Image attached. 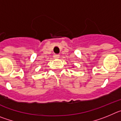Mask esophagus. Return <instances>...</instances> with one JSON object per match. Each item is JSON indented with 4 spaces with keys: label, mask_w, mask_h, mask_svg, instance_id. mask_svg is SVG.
<instances>
[{
    "label": "esophagus",
    "mask_w": 121,
    "mask_h": 121,
    "mask_svg": "<svg viewBox=\"0 0 121 121\" xmlns=\"http://www.w3.org/2000/svg\"><path fill=\"white\" fill-rule=\"evenodd\" d=\"M53 56H54V59H58V58H59V54H54Z\"/></svg>",
    "instance_id": "esophagus-1"
}]
</instances>
